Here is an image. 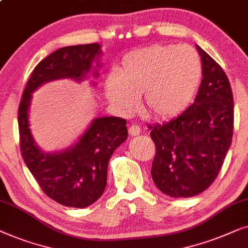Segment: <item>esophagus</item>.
I'll use <instances>...</instances> for the list:
<instances>
[{
  "label": "esophagus",
  "mask_w": 248,
  "mask_h": 248,
  "mask_svg": "<svg viewBox=\"0 0 248 248\" xmlns=\"http://www.w3.org/2000/svg\"><path fill=\"white\" fill-rule=\"evenodd\" d=\"M128 130H129V135L130 136H137L140 134V128H139V125H137V124L130 125Z\"/></svg>",
  "instance_id": "34e87169"
}]
</instances>
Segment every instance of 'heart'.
Here are the masks:
<instances>
[{"label":"heart","mask_w":248,"mask_h":248,"mask_svg":"<svg viewBox=\"0 0 248 248\" xmlns=\"http://www.w3.org/2000/svg\"><path fill=\"white\" fill-rule=\"evenodd\" d=\"M203 68L197 50L187 45H153L125 54L117 72L104 81L113 109L128 116L142 96L146 112L155 119L179 116L200 89Z\"/></svg>","instance_id":"1"}]
</instances>
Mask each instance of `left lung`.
Here are the masks:
<instances>
[{"label": "left lung", "mask_w": 248, "mask_h": 248, "mask_svg": "<svg viewBox=\"0 0 248 248\" xmlns=\"http://www.w3.org/2000/svg\"><path fill=\"white\" fill-rule=\"evenodd\" d=\"M197 47L203 76L193 104L169 123L148 127L156 154L152 177L163 193L190 198L211 186L232 144L233 97L224 69Z\"/></svg>", "instance_id": "left-lung-1"}]
</instances>
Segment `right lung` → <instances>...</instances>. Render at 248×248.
<instances>
[{
    "instance_id": "obj_1",
    "label": "right lung",
    "mask_w": 248,
    "mask_h": 248,
    "mask_svg": "<svg viewBox=\"0 0 248 248\" xmlns=\"http://www.w3.org/2000/svg\"><path fill=\"white\" fill-rule=\"evenodd\" d=\"M100 56L99 44L59 48L34 67L19 106L20 149L24 163L41 190L65 207L86 208L102 195L107 186L109 160L128 137L127 121L118 117L96 118L72 147L45 153L37 146L29 128L31 93L55 79L84 81L94 62L93 78H97Z\"/></svg>"
}]
</instances>
